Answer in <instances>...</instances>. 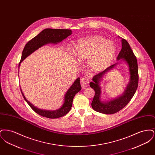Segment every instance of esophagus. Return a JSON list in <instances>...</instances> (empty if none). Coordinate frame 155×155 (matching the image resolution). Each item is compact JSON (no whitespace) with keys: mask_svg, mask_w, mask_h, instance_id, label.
<instances>
[{"mask_svg":"<svg viewBox=\"0 0 155 155\" xmlns=\"http://www.w3.org/2000/svg\"><path fill=\"white\" fill-rule=\"evenodd\" d=\"M89 82V78L87 77H83L81 80V85L83 88H85L88 87Z\"/></svg>","mask_w":155,"mask_h":155,"instance_id":"1","label":"esophagus"}]
</instances>
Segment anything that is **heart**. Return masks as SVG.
Returning a JSON list of instances; mask_svg holds the SVG:
<instances>
[{"instance_id": "heart-1", "label": "heart", "mask_w": 155, "mask_h": 155, "mask_svg": "<svg viewBox=\"0 0 155 155\" xmlns=\"http://www.w3.org/2000/svg\"><path fill=\"white\" fill-rule=\"evenodd\" d=\"M116 52L111 41L101 36H94L78 41L75 46L74 56L79 61L88 60V65L94 71H101L109 66Z\"/></svg>"}]
</instances>
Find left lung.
Here are the masks:
<instances>
[{"label": "left lung", "instance_id": "1", "mask_svg": "<svg viewBox=\"0 0 155 155\" xmlns=\"http://www.w3.org/2000/svg\"><path fill=\"white\" fill-rule=\"evenodd\" d=\"M121 44L122 49L119 53L117 59L119 60L122 59L127 63L130 75V81L124 94L117 98L107 102H102L101 100V88L99 85L101 79L104 74L113 68L117 63L107 67L102 72L95 75L92 78L93 81L89 84L90 87L95 91V95L91 103L92 107L94 110L103 114H114L123 109L131 101L138 88L139 76L137 59L128 42L125 39H121Z\"/></svg>", "mask_w": 155, "mask_h": 155}]
</instances>
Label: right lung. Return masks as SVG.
I'll list each match as a JSON object with an SVG mask.
<instances>
[{
  "mask_svg": "<svg viewBox=\"0 0 155 155\" xmlns=\"http://www.w3.org/2000/svg\"><path fill=\"white\" fill-rule=\"evenodd\" d=\"M71 34L72 31L70 30L46 28L43 30L38 35L32 38L25 45L22 51L21 58L18 65V68L20 65V63H21L30 54L35 51L38 48L49 43L58 44L70 35ZM81 89L80 78H78L67 91L64 96V102L63 106L58 110L51 111L39 109L34 106L27 100L22 93L21 89L20 88L24 99L29 104L31 108L37 114L45 117L49 118H59L67 114L71 110L75 95L80 92Z\"/></svg>",
  "mask_w": 155,
  "mask_h": 155,
  "instance_id": "1",
  "label": "right lung"
}]
</instances>
